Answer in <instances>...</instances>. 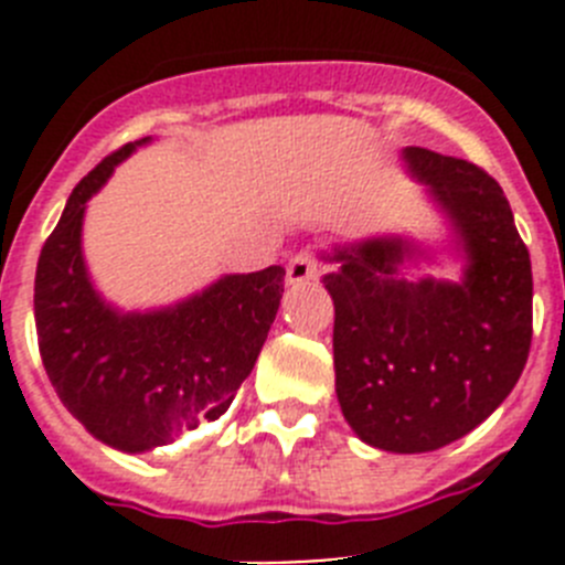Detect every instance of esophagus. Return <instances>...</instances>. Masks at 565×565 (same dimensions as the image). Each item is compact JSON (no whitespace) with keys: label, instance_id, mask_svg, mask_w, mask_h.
I'll return each instance as SVG.
<instances>
[{"label":"esophagus","instance_id":"34e87169","mask_svg":"<svg viewBox=\"0 0 565 565\" xmlns=\"http://www.w3.org/2000/svg\"><path fill=\"white\" fill-rule=\"evenodd\" d=\"M319 274V259L313 248H299L297 254L288 263V282L297 286V282H306V279H313Z\"/></svg>","mask_w":565,"mask_h":565}]
</instances>
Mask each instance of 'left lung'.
Segmentation results:
<instances>
[{
    "label": "left lung",
    "mask_w": 565,
    "mask_h": 565,
    "mask_svg": "<svg viewBox=\"0 0 565 565\" xmlns=\"http://www.w3.org/2000/svg\"><path fill=\"white\" fill-rule=\"evenodd\" d=\"M467 248L463 282L407 279V239L337 248L333 367L356 436L387 452H430L476 430L512 393L532 344V259L507 194L476 163L404 149Z\"/></svg>",
    "instance_id": "left-lung-1"
}]
</instances>
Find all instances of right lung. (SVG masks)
Here are the masks:
<instances>
[{
  "mask_svg": "<svg viewBox=\"0 0 565 565\" xmlns=\"http://www.w3.org/2000/svg\"><path fill=\"white\" fill-rule=\"evenodd\" d=\"M132 149L109 152L73 189L42 246L33 311L44 371L64 407L98 441L143 452L228 411L274 326L286 268L223 277L167 311L121 317L104 306L84 271V203Z\"/></svg>",
  "mask_w": 565,
  "mask_h": 565,
  "instance_id": "right-lung-1",
  "label": "right lung"
}]
</instances>
